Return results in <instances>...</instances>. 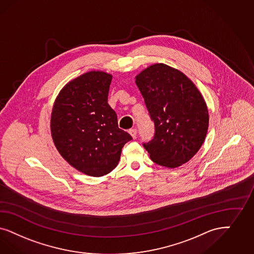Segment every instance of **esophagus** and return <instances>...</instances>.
Segmentation results:
<instances>
[{
    "instance_id": "34e87169",
    "label": "esophagus",
    "mask_w": 254,
    "mask_h": 254,
    "mask_svg": "<svg viewBox=\"0 0 254 254\" xmlns=\"http://www.w3.org/2000/svg\"><path fill=\"white\" fill-rule=\"evenodd\" d=\"M129 134L131 135L132 138L133 139H136V137H137V129L136 128H131V129H129Z\"/></svg>"
}]
</instances>
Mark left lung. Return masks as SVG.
<instances>
[{
    "label": "left lung",
    "instance_id": "1",
    "mask_svg": "<svg viewBox=\"0 0 254 254\" xmlns=\"http://www.w3.org/2000/svg\"><path fill=\"white\" fill-rule=\"evenodd\" d=\"M136 84L155 126L153 139L142 143L150 158L168 168L188 162L208 129V110L201 93L182 72L164 64L141 71Z\"/></svg>",
    "mask_w": 254,
    "mask_h": 254
}]
</instances>
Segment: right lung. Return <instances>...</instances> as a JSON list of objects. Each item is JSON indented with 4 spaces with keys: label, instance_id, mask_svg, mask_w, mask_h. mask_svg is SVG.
I'll list each match as a JSON object with an SVG mask.
<instances>
[{
    "label": "right lung",
    "instance_id": "1",
    "mask_svg": "<svg viewBox=\"0 0 254 254\" xmlns=\"http://www.w3.org/2000/svg\"><path fill=\"white\" fill-rule=\"evenodd\" d=\"M112 75L91 71L62 89L53 106L51 130L63 158L79 172L99 177L117 166L132 137L118 127L108 104Z\"/></svg>",
    "mask_w": 254,
    "mask_h": 254
}]
</instances>
